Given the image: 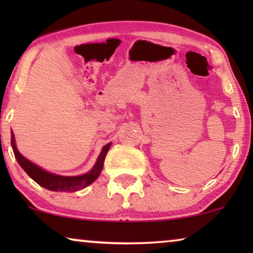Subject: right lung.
I'll return each mask as SVG.
<instances>
[{"mask_svg": "<svg viewBox=\"0 0 253 253\" xmlns=\"http://www.w3.org/2000/svg\"><path fill=\"white\" fill-rule=\"evenodd\" d=\"M11 146L15 153V158L18 161L27 175L30 176L33 181H36L38 184L42 186V188L50 190V191H60V192H75L79 191V190L86 188V186L91 184L99 177V175L101 174L103 162H105V158L107 155L110 147V143H108L102 147L101 153H100L98 160H96L94 167H93L88 172H86L84 175L79 176H61L53 174V172H48L43 170L42 168H40L39 166L34 165L33 162L27 160L26 158H24L22 154L19 153V151L17 150L16 143H15V134L11 133Z\"/></svg>", "mask_w": 253, "mask_h": 253, "instance_id": "add662e5", "label": "right lung"}]
</instances>
